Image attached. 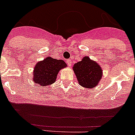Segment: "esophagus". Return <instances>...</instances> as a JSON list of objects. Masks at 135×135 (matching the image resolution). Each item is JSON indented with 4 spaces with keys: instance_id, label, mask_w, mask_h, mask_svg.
Returning <instances> with one entry per match:
<instances>
[{
    "instance_id": "34e87169",
    "label": "esophagus",
    "mask_w": 135,
    "mask_h": 135,
    "mask_svg": "<svg viewBox=\"0 0 135 135\" xmlns=\"http://www.w3.org/2000/svg\"><path fill=\"white\" fill-rule=\"evenodd\" d=\"M66 62H67V64H68V65L69 66H71V60H67V61H66Z\"/></svg>"
}]
</instances>
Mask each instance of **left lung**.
I'll use <instances>...</instances> for the list:
<instances>
[{"label": "left lung", "instance_id": "8db88e82", "mask_svg": "<svg viewBox=\"0 0 135 135\" xmlns=\"http://www.w3.org/2000/svg\"><path fill=\"white\" fill-rule=\"evenodd\" d=\"M73 69L80 85L87 89L95 87L102 75V69L100 66L87 56L75 63Z\"/></svg>", "mask_w": 135, "mask_h": 135}]
</instances>
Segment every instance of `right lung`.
<instances>
[{
  "instance_id": "add662e5",
  "label": "right lung",
  "mask_w": 135,
  "mask_h": 135,
  "mask_svg": "<svg viewBox=\"0 0 135 135\" xmlns=\"http://www.w3.org/2000/svg\"><path fill=\"white\" fill-rule=\"evenodd\" d=\"M66 66V64L62 60L47 57L36 64L33 74V81L36 84L43 86L52 84L56 80L60 70Z\"/></svg>"
}]
</instances>
